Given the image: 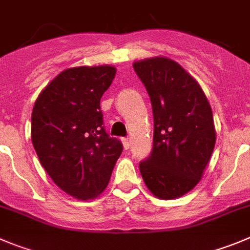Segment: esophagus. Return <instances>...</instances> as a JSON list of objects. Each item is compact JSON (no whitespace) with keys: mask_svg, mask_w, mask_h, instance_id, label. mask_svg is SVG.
Returning a JSON list of instances; mask_svg holds the SVG:
<instances>
[{"mask_svg":"<svg viewBox=\"0 0 250 250\" xmlns=\"http://www.w3.org/2000/svg\"><path fill=\"white\" fill-rule=\"evenodd\" d=\"M121 141H123L124 148H125V150H129V147H130V140H129V139H127V137H123V139H121Z\"/></svg>","mask_w":250,"mask_h":250,"instance_id":"esophagus-1","label":"esophagus"}]
</instances>
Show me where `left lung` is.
Listing matches in <instances>:
<instances>
[{
  "label": "left lung",
  "mask_w": 250,
  "mask_h": 250,
  "mask_svg": "<svg viewBox=\"0 0 250 250\" xmlns=\"http://www.w3.org/2000/svg\"><path fill=\"white\" fill-rule=\"evenodd\" d=\"M150 95L153 145L140 162L151 193L161 200L186 194L201 181L216 144L212 109L200 84L166 57L132 64Z\"/></svg>",
  "instance_id": "obj_1"
}]
</instances>
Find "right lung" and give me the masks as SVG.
Masks as SVG:
<instances>
[{"instance_id":"obj_1","label":"right lung","mask_w":250,"mask_h":250,"mask_svg":"<svg viewBox=\"0 0 250 250\" xmlns=\"http://www.w3.org/2000/svg\"><path fill=\"white\" fill-rule=\"evenodd\" d=\"M115 73L111 65L69 68L34 103L31 137L38 159L57 186L78 200L106 188L123 152L121 141L105 131L100 110Z\"/></svg>"}]
</instances>
